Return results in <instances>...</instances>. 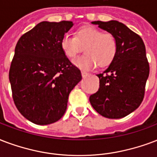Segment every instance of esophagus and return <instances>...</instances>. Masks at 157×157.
<instances>
[{
    "label": "esophagus",
    "instance_id": "34e87169",
    "mask_svg": "<svg viewBox=\"0 0 157 157\" xmlns=\"http://www.w3.org/2000/svg\"><path fill=\"white\" fill-rule=\"evenodd\" d=\"M88 75H89V73H87L86 71H81V76H82V77H86Z\"/></svg>",
    "mask_w": 157,
    "mask_h": 157
}]
</instances>
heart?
<instances>
[{"mask_svg":"<svg viewBox=\"0 0 157 157\" xmlns=\"http://www.w3.org/2000/svg\"><path fill=\"white\" fill-rule=\"evenodd\" d=\"M64 54L73 59L82 48L86 54L73 61L74 65L82 70H90L95 66L105 67L112 63L118 49L115 36L111 33H103L94 26H83L77 29L76 37L65 34L61 41Z\"/></svg>","mask_w":157,"mask_h":157,"instance_id":"obj_1","label":"heart"}]
</instances>
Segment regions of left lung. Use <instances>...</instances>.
<instances>
[{"mask_svg":"<svg viewBox=\"0 0 157 157\" xmlns=\"http://www.w3.org/2000/svg\"><path fill=\"white\" fill-rule=\"evenodd\" d=\"M91 24L113 33L118 49L107 69L97 75L100 88L90 96V102L105 118H124L137 109L144 97L150 71L145 44L138 34L117 20Z\"/></svg>","mask_w":157,"mask_h":157,"instance_id":"obj_1","label":"left lung"}]
</instances>
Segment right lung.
Instances as JSON below:
<instances>
[{"label": "right lung", "mask_w": 157, "mask_h": 157, "mask_svg": "<svg viewBox=\"0 0 157 157\" xmlns=\"http://www.w3.org/2000/svg\"><path fill=\"white\" fill-rule=\"evenodd\" d=\"M74 24L43 21L23 34L15 49L9 80L15 105L28 120L47 125L59 120L81 71L63 52L61 41Z\"/></svg>", "instance_id": "obj_1"}]
</instances>
